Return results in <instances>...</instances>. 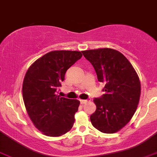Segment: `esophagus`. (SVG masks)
Masks as SVG:
<instances>
[{
	"label": "esophagus",
	"instance_id": "esophagus-1",
	"mask_svg": "<svg viewBox=\"0 0 157 157\" xmlns=\"http://www.w3.org/2000/svg\"><path fill=\"white\" fill-rule=\"evenodd\" d=\"M89 101H88V100H80V102H81V105H84V104H86L88 103Z\"/></svg>",
	"mask_w": 157,
	"mask_h": 157
}]
</instances>
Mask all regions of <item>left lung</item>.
I'll use <instances>...</instances> for the list:
<instances>
[{"label":"left lung","mask_w":157,"mask_h":157,"mask_svg":"<svg viewBox=\"0 0 157 157\" xmlns=\"http://www.w3.org/2000/svg\"><path fill=\"white\" fill-rule=\"evenodd\" d=\"M93 64L105 94L95 98L97 110L90 116L93 127L104 133H115L133 117L140 97L139 76L121 52L104 48L82 51Z\"/></svg>","instance_id":"8db88e82"}]
</instances>
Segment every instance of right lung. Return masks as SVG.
Listing matches in <instances>:
<instances>
[{
  "label": "right lung",
  "instance_id": "right-lung-1",
  "mask_svg": "<svg viewBox=\"0 0 157 157\" xmlns=\"http://www.w3.org/2000/svg\"><path fill=\"white\" fill-rule=\"evenodd\" d=\"M81 56L79 51H52L26 72L22 85L24 103L32 122L44 135L60 136L73 126L80 101L60 97L56 91L66 71Z\"/></svg>",
  "mask_w": 157,
  "mask_h": 157
}]
</instances>
